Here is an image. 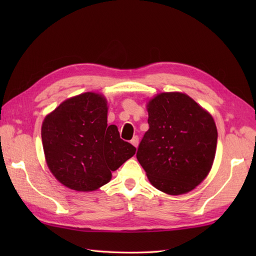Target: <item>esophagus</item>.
<instances>
[{
    "mask_svg": "<svg viewBox=\"0 0 256 256\" xmlns=\"http://www.w3.org/2000/svg\"><path fill=\"white\" fill-rule=\"evenodd\" d=\"M131 144L134 145L135 148H138V136H134L132 138V140H131Z\"/></svg>",
    "mask_w": 256,
    "mask_h": 256,
    "instance_id": "1",
    "label": "esophagus"
}]
</instances>
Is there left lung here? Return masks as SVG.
Masks as SVG:
<instances>
[{"instance_id":"1","label":"left lung","mask_w":256,"mask_h":256,"mask_svg":"<svg viewBox=\"0 0 256 256\" xmlns=\"http://www.w3.org/2000/svg\"><path fill=\"white\" fill-rule=\"evenodd\" d=\"M150 128L138 160L150 182L170 196L192 192L214 164L218 132L211 114L182 92H160L148 101Z\"/></svg>"}]
</instances>
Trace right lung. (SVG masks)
I'll return each mask as SVG.
<instances>
[{"label": "right lung", "instance_id": "1", "mask_svg": "<svg viewBox=\"0 0 256 256\" xmlns=\"http://www.w3.org/2000/svg\"><path fill=\"white\" fill-rule=\"evenodd\" d=\"M106 98L84 92L62 102L42 124L46 164L57 180L76 192H94L112 178V172L136 148L108 125Z\"/></svg>", "mask_w": 256, "mask_h": 256}]
</instances>
